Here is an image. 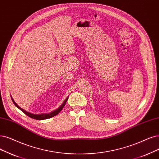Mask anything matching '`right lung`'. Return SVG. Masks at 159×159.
<instances>
[{
    "instance_id": "right-lung-1",
    "label": "right lung",
    "mask_w": 159,
    "mask_h": 159,
    "mask_svg": "<svg viewBox=\"0 0 159 159\" xmlns=\"http://www.w3.org/2000/svg\"><path fill=\"white\" fill-rule=\"evenodd\" d=\"M68 98H69V97H67V98L66 99V100H65V101L63 102V103L61 105V106H60V107L57 108V109H56L55 111H52L51 113H42V114H33V113L27 112V111H26L25 110L21 108L20 106H18V105H17V103L15 102V101L14 100V99H13L12 98H11V100H12L13 103H14V105H16V106L17 108H18L19 109H20L21 111H23V113H24L25 115H27V116H29V117H31V118L34 119H37V120H44V119H50V118H52V117H53V116H54L57 115L59 113H60V111L62 110V109L64 107L65 105H66V102H67V101Z\"/></svg>"
}]
</instances>
